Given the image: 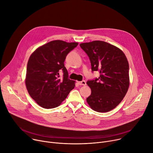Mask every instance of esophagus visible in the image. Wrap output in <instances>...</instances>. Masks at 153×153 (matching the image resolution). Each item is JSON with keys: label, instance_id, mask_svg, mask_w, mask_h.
I'll list each match as a JSON object with an SVG mask.
<instances>
[{"label": "esophagus", "instance_id": "1", "mask_svg": "<svg viewBox=\"0 0 153 153\" xmlns=\"http://www.w3.org/2000/svg\"><path fill=\"white\" fill-rule=\"evenodd\" d=\"M78 84L79 85H83V86H85L86 85V82L83 80V81H78Z\"/></svg>", "mask_w": 153, "mask_h": 153}]
</instances>
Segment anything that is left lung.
Instances as JSON below:
<instances>
[{
    "label": "left lung",
    "instance_id": "1",
    "mask_svg": "<svg viewBox=\"0 0 153 153\" xmlns=\"http://www.w3.org/2000/svg\"><path fill=\"white\" fill-rule=\"evenodd\" d=\"M89 57L92 71L100 76L87 82L91 94L86 101L92 110L108 112L118 105L128 91L129 66L123 51L103 41L96 40L79 45Z\"/></svg>",
    "mask_w": 153,
    "mask_h": 153
}]
</instances>
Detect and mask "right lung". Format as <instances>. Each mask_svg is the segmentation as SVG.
I'll return each mask as SVG.
<instances>
[{
  "mask_svg": "<svg viewBox=\"0 0 153 153\" xmlns=\"http://www.w3.org/2000/svg\"><path fill=\"white\" fill-rule=\"evenodd\" d=\"M78 43L53 40L37 48L30 55L27 65L25 83L30 96L40 107L56 108L66 99L75 86L68 78L64 66L67 54ZM62 70L64 75L59 78Z\"/></svg>",
  "mask_w": 153,
  "mask_h": 153,
  "instance_id": "add662e5",
  "label": "right lung"
}]
</instances>
